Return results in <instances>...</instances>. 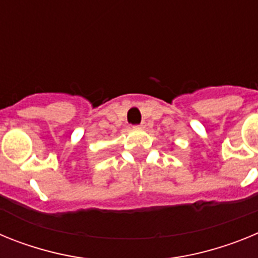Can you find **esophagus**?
Segmentation results:
<instances>
[{"mask_svg":"<svg viewBox=\"0 0 258 258\" xmlns=\"http://www.w3.org/2000/svg\"><path fill=\"white\" fill-rule=\"evenodd\" d=\"M138 126H141V127H143V126H145V122H141V124H140V125H138Z\"/></svg>","mask_w":258,"mask_h":258,"instance_id":"34e87169","label":"esophagus"}]
</instances>
